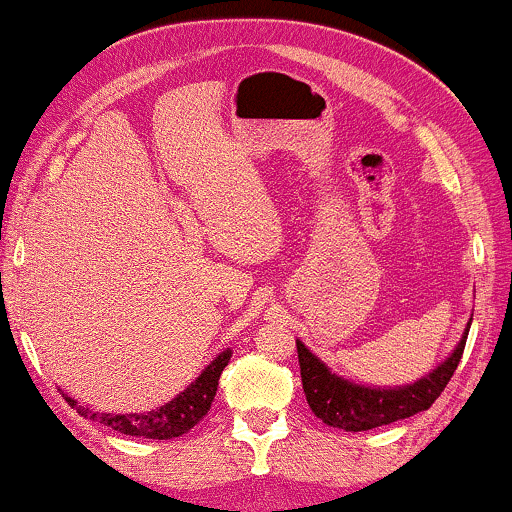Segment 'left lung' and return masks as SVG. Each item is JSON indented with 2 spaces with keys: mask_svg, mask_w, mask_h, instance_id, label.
I'll list each match as a JSON object with an SVG mask.
<instances>
[{
  "mask_svg": "<svg viewBox=\"0 0 512 512\" xmlns=\"http://www.w3.org/2000/svg\"><path fill=\"white\" fill-rule=\"evenodd\" d=\"M468 331L470 326L465 328V335L458 342L454 354L442 366H437L430 375L420 378L418 383L397 387V390H380V387L371 390V387L349 383V380L328 371V366L321 364L297 340L302 387L304 394H307L309 409L326 425L347 432L373 430L380 428V425H390L394 420L416 416L418 411L430 409L439 394L444 392V387L449 385L451 375H454L458 361L463 357Z\"/></svg>",
  "mask_w": 512,
  "mask_h": 512,
  "instance_id": "1",
  "label": "left lung"
}]
</instances>
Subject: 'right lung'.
Returning <instances> with one entry per match:
<instances>
[{"mask_svg":"<svg viewBox=\"0 0 512 512\" xmlns=\"http://www.w3.org/2000/svg\"><path fill=\"white\" fill-rule=\"evenodd\" d=\"M231 349L219 354L212 364L198 375L196 383H191L184 392L177 394L170 404L160 406V409L148 413H122V416H111V413H99L92 409L77 406L75 399L66 397L73 409L87 420H99L108 428L122 432V435L144 437V439H172L186 435L198 420H203L205 413L210 411L212 399L217 394L219 375L224 366L229 364Z\"/></svg>","mask_w":512,"mask_h":512,"instance_id":"1","label":"right lung"}]
</instances>
